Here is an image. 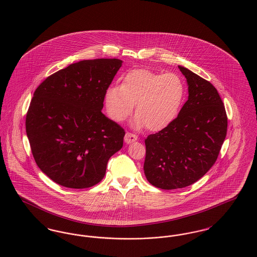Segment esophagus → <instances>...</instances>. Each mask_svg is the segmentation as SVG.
Returning a JSON list of instances; mask_svg holds the SVG:
<instances>
[{
    "label": "esophagus",
    "instance_id": "1",
    "mask_svg": "<svg viewBox=\"0 0 257 257\" xmlns=\"http://www.w3.org/2000/svg\"><path fill=\"white\" fill-rule=\"evenodd\" d=\"M124 141L126 144H130V143H133L135 141H137V136L133 133H130V132H127L125 137H124Z\"/></svg>",
    "mask_w": 257,
    "mask_h": 257
}]
</instances>
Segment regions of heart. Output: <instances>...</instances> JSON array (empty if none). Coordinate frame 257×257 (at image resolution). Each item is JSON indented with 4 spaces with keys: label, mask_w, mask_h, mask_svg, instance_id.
Returning <instances> with one entry per match:
<instances>
[{
    "label": "heart",
    "mask_w": 257,
    "mask_h": 257,
    "mask_svg": "<svg viewBox=\"0 0 257 257\" xmlns=\"http://www.w3.org/2000/svg\"><path fill=\"white\" fill-rule=\"evenodd\" d=\"M186 96V86L174 72L160 73L147 68L128 71L120 86H110L104 93V104L109 117L122 122L136 104L134 125L149 131H159L178 116Z\"/></svg>",
    "instance_id": "heart-1"
}]
</instances>
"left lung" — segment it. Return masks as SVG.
Returning <instances> with one entry per match:
<instances>
[{"label": "left lung", "instance_id": "1", "mask_svg": "<svg viewBox=\"0 0 257 257\" xmlns=\"http://www.w3.org/2000/svg\"><path fill=\"white\" fill-rule=\"evenodd\" d=\"M189 98L176 119L145 140L144 171L163 190L190 186L215 163L227 135L228 118L216 88L186 67Z\"/></svg>", "mask_w": 257, "mask_h": 257}]
</instances>
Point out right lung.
I'll return each mask as SVG.
<instances>
[{
	"instance_id": "obj_1",
	"label": "right lung",
	"mask_w": 257,
	"mask_h": 257,
	"mask_svg": "<svg viewBox=\"0 0 257 257\" xmlns=\"http://www.w3.org/2000/svg\"><path fill=\"white\" fill-rule=\"evenodd\" d=\"M122 65L118 59L81 60L35 90L26 134L40 169L57 184L85 189L104 177L123 146L124 129L102 112L104 93Z\"/></svg>"
}]
</instances>
